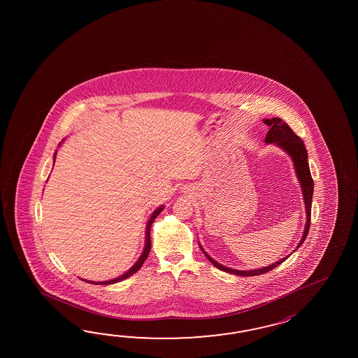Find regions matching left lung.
Segmentation results:
<instances>
[{
    "mask_svg": "<svg viewBox=\"0 0 358 358\" xmlns=\"http://www.w3.org/2000/svg\"><path fill=\"white\" fill-rule=\"evenodd\" d=\"M264 122L268 127L266 138H265V143L271 145L274 143L276 147L282 148V151L289 155L290 159L293 161V166L296 170V176H297L301 188H302V194H303L304 208H306V225H304L303 234L298 243L297 248H299L303 244L306 236L308 234L310 230V221H311V205L312 196H313V180H312L311 171L308 166V155L307 150L304 147L303 141L298 137L297 134L290 129L289 125L285 122H282L279 117H273V119H264ZM199 244V242H198ZM201 251L203 252L206 257L213 264V266L220 268L225 273L230 274L239 275V276H256V275L265 274L267 271L273 270L276 266H279L282 262L288 259L289 256L284 257L280 261H276L270 266L262 267L257 270H236V268H230V267L224 266L219 264L217 261H215L213 257L208 256V253L203 250V247L199 244ZM296 248V250H297ZM294 250V251H296ZM293 251V252H294Z\"/></svg>",
    "mask_w": 358,
    "mask_h": 358,
    "instance_id": "8db88e82",
    "label": "left lung"
}]
</instances>
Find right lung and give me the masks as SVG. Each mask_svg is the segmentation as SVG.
I'll list each match as a JSON object with an SVG mask.
<instances>
[{
  "label": "right lung",
  "mask_w": 358,
  "mask_h": 358,
  "mask_svg": "<svg viewBox=\"0 0 358 358\" xmlns=\"http://www.w3.org/2000/svg\"><path fill=\"white\" fill-rule=\"evenodd\" d=\"M59 145H61V143H59ZM56 155H57V151L54 153V164L55 159H56ZM164 207L165 206L161 205L160 207H157L155 211H153L152 215L150 216V219L147 221V227H145V248H143V252H142V255L139 256V259H137V262L133 265V266L130 267L129 270L127 271V273H124V274L120 275V276H117V278H115V279H111V280H106V282H91V280H84V282H91V284H96V285H108V284H115V282H122L124 279H127V278H129L133 274H136L138 270L142 267V265L145 264V259L148 257V255H150V251H151V236H150V230H151V225H152L153 220L160 215L161 211L164 210Z\"/></svg>",
  "instance_id": "add662e5"
}]
</instances>
